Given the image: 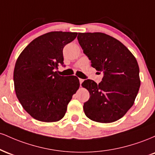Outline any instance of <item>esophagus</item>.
<instances>
[{
    "mask_svg": "<svg viewBox=\"0 0 155 155\" xmlns=\"http://www.w3.org/2000/svg\"><path fill=\"white\" fill-rule=\"evenodd\" d=\"M83 81H84V79H79V82H80V84H82Z\"/></svg>",
    "mask_w": 155,
    "mask_h": 155,
    "instance_id": "1",
    "label": "esophagus"
}]
</instances>
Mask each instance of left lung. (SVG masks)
Segmentation results:
<instances>
[{
	"label": "left lung",
	"instance_id": "1",
	"mask_svg": "<svg viewBox=\"0 0 155 155\" xmlns=\"http://www.w3.org/2000/svg\"><path fill=\"white\" fill-rule=\"evenodd\" d=\"M77 39L92 67L104 73L98 84L90 79L81 84L90 92L83 106L85 115L102 123L120 120L132 107L139 90L136 58L120 41L105 33H79Z\"/></svg>",
	"mask_w": 155,
	"mask_h": 155
}]
</instances>
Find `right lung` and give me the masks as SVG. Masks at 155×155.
Segmentation results:
<instances>
[{"label":"right lung","instance_id":"obj_1","mask_svg":"<svg viewBox=\"0 0 155 155\" xmlns=\"http://www.w3.org/2000/svg\"><path fill=\"white\" fill-rule=\"evenodd\" d=\"M77 34L54 31L41 35L25 48L16 62V95L24 109L35 120L46 122L61 120L79 87L76 76H62L56 71L58 65H64V47Z\"/></svg>","mask_w":155,"mask_h":155}]
</instances>
